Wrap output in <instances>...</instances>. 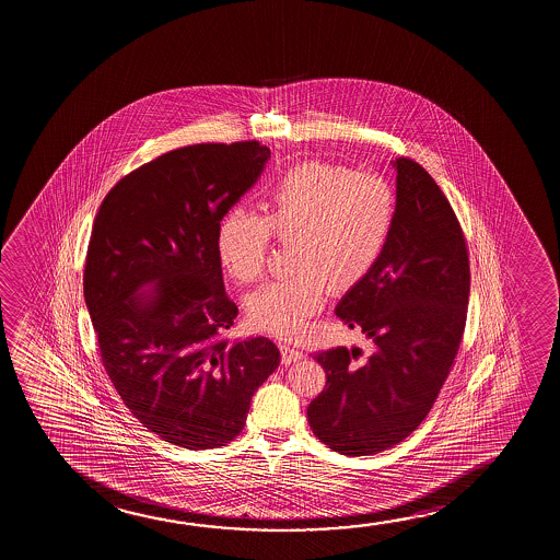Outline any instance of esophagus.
<instances>
[{
    "label": "esophagus",
    "mask_w": 560,
    "mask_h": 560,
    "mask_svg": "<svg viewBox=\"0 0 560 560\" xmlns=\"http://www.w3.org/2000/svg\"><path fill=\"white\" fill-rule=\"evenodd\" d=\"M279 348H281V355H283L284 365H287V363H294V361H300L304 358V353L296 350L294 346L287 345V342L279 345Z\"/></svg>",
    "instance_id": "esophagus-1"
}]
</instances>
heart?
Masks as SVG:
<instances>
[{
	"label": "heart",
	"mask_w": 560,
	"mask_h": 560,
	"mask_svg": "<svg viewBox=\"0 0 560 560\" xmlns=\"http://www.w3.org/2000/svg\"><path fill=\"white\" fill-rule=\"evenodd\" d=\"M396 187L373 172L307 161L269 185L264 215L233 207L215 228V258L238 283H253L268 264L273 235L289 244L291 276L246 299L253 327L296 337L329 291H352L383 261L398 223Z\"/></svg>",
	"instance_id": "heart-1"
}]
</instances>
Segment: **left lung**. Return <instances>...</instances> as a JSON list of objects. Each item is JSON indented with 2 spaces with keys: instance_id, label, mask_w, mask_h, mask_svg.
<instances>
[{
  "instance_id": "8db88e82",
  "label": "left lung",
  "mask_w": 560,
  "mask_h": 560,
  "mask_svg": "<svg viewBox=\"0 0 560 560\" xmlns=\"http://www.w3.org/2000/svg\"><path fill=\"white\" fill-rule=\"evenodd\" d=\"M394 166L399 214L390 246L335 310L373 352L361 361L345 346L317 353L327 384L307 407L315 436L352 457L384 452L424 421L467 323L470 268L459 220L419 162L399 156Z\"/></svg>"
}]
</instances>
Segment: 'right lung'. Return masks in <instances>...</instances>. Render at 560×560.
<instances>
[{
	"instance_id": "1",
	"label": "right lung",
	"mask_w": 560,
	"mask_h": 560,
	"mask_svg": "<svg viewBox=\"0 0 560 560\" xmlns=\"http://www.w3.org/2000/svg\"><path fill=\"white\" fill-rule=\"evenodd\" d=\"M269 154L258 141L161 154L124 176L93 222L84 299L103 368L145 429L187 450L237 438L281 360L269 338L223 337L238 310L214 246Z\"/></svg>"
}]
</instances>
